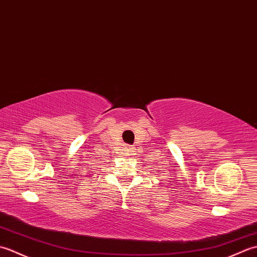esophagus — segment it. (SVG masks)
<instances>
[{"label":"esophagus","mask_w":257,"mask_h":257,"mask_svg":"<svg viewBox=\"0 0 257 257\" xmlns=\"http://www.w3.org/2000/svg\"><path fill=\"white\" fill-rule=\"evenodd\" d=\"M128 150H129V151H130V152H132V150H133V149H132V148H129V149H128Z\"/></svg>","instance_id":"1"}]
</instances>
